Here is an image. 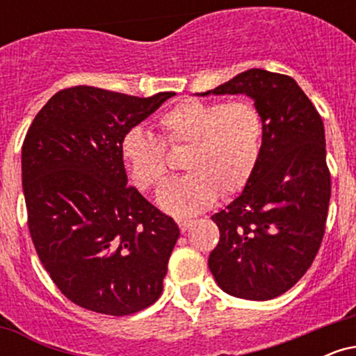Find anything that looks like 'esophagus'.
Returning a JSON list of instances; mask_svg holds the SVG:
<instances>
[{"label": "esophagus", "mask_w": 356, "mask_h": 356, "mask_svg": "<svg viewBox=\"0 0 356 356\" xmlns=\"http://www.w3.org/2000/svg\"><path fill=\"white\" fill-rule=\"evenodd\" d=\"M177 224H179V227H181V231L182 232H187L192 227V224H194V220H177Z\"/></svg>", "instance_id": "34e87169"}]
</instances>
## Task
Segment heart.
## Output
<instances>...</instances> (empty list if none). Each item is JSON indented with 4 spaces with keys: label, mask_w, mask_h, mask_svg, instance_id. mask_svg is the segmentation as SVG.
<instances>
[{
    "label": "heart",
    "mask_w": 356,
    "mask_h": 356,
    "mask_svg": "<svg viewBox=\"0 0 356 356\" xmlns=\"http://www.w3.org/2000/svg\"><path fill=\"white\" fill-rule=\"evenodd\" d=\"M165 144L189 147L184 167L189 175L162 189L159 204L174 216H194L209 209L222 195L248 186L259 162L263 120L249 100H186L161 118ZM140 127L127 130L120 157L138 189L162 187L170 174L167 147Z\"/></svg>",
    "instance_id": "obj_1"
}]
</instances>
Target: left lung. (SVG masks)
Segmentation results:
<instances>
[{
	"label": "left lung",
	"instance_id": "8db88e82",
	"mask_svg": "<svg viewBox=\"0 0 356 356\" xmlns=\"http://www.w3.org/2000/svg\"><path fill=\"white\" fill-rule=\"evenodd\" d=\"M209 93L251 97L263 120L254 174L211 218L220 236L209 269L227 295L273 300L303 277L325 236L332 195L325 127L303 90L281 73L251 68L201 95Z\"/></svg>",
	"mask_w": 356,
	"mask_h": 356
}]
</instances>
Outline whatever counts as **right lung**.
Instances as JSON below:
<instances>
[{
    "instance_id": "right-lung-1",
    "label": "right lung",
    "mask_w": 356,
    "mask_h": 356,
    "mask_svg": "<svg viewBox=\"0 0 356 356\" xmlns=\"http://www.w3.org/2000/svg\"><path fill=\"white\" fill-rule=\"evenodd\" d=\"M174 95L65 88L24 137L22 182L35 249L56 288L90 312L137 313L164 288L181 231L127 186L120 140Z\"/></svg>"
}]
</instances>
